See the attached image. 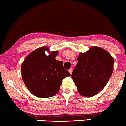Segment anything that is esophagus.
<instances>
[{"label":"esophagus","mask_w":126,"mask_h":126,"mask_svg":"<svg viewBox=\"0 0 126 126\" xmlns=\"http://www.w3.org/2000/svg\"><path fill=\"white\" fill-rule=\"evenodd\" d=\"M68 71H69V72H70V74H71L72 72V68H71L70 69V70H68Z\"/></svg>","instance_id":"1"}]
</instances>
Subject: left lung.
Listing matches in <instances>:
<instances>
[{"mask_svg":"<svg viewBox=\"0 0 126 126\" xmlns=\"http://www.w3.org/2000/svg\"><path fill=\"white\" fill-rule=\"evenodd\" d=\"M71 77L78 91L84 97H91L103 89L114 70V58L105 49L93 46L79 54Z\"/></svg>","mask_w":126,"mask_h":126,"instance_id":"8db88e82","label":"left lung"}]
</instances>
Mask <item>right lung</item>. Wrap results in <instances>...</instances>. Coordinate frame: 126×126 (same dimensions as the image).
I'll list each match as a JSON object with an SVG mask.
<instances>
[{
    "mask_svg": "<svg viewBox=\"0 0 126 126\" xmlns=\"http://www.w3.org/2000/svg\"><path fill=\"white\" fill-rule=\"evenodd\" d=\"M47 51L48 56L45 54ZM59 51H50L43 46L26 56L21 66L23 82L28 90L39 98L52 97L59 91L62 80L70 76L63 62L55 59Z\"/></svg>",
    "mask_w": 126,
    "mask_h": 126,
    "instance_id": "obj_1",
    "label": "right lung"
}]
</instances>
